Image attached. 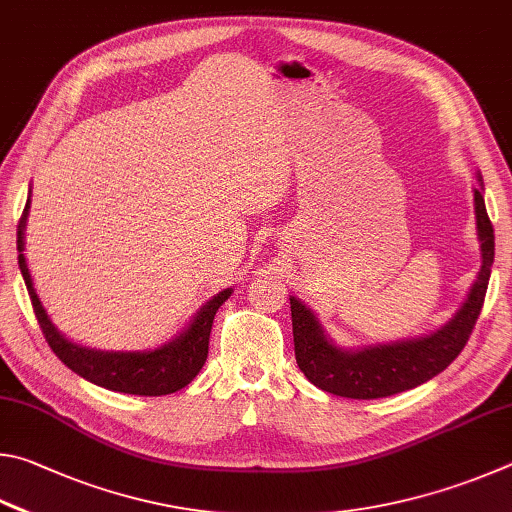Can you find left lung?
Listing matches in <instances>:
<instances>
[{
    "label": "left lung",
    "instance_id": "left-lung-1",
    "mask_svg": "<svg viewBox=\"0 0 512 512\" xmlns=\"http://www.w3.org/2000/svg\"><path fill=\"white\" fill-rule=\"evenodd\" d=\"M474 213L481 240V270L459 312L432 335L344 351L330 342L306 303L290 297L294 355L299 369L315 387L353 400L387 398L432 380L459 357L479 319L495 261V231L483 202L481 175L479 188H474Z\"/></svg>",
    "mask_w": 512,
    "mask_h": 512
}]
</instances>
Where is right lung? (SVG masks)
<instances>
[{
  "mask_svg": "<svg viewBox=\"0 0 512 512\" xmlns=\"http://www.w3.org/2000/svg\"><path fill=\"white\" fill-rule=\"evenodd\" d=\"M29 204L31 197L26 200L20 224H17V251H20L17 263H20V272L24 276L26 290H29L38 324L44 337H47L51 351L60 357V362H65V366L78 373L80 378L94 382L98 387L119 393H132V396H166V393L184 389L186 384L200 373L206 362L213 317L222 303L231 297L233 290H222L220 294H215L213 299L206 301L204 306L197 310V315L182 335H177L173 342L155 348V351H94V348H85L69 342V339L51 324L47 310H44L42 301L38 299V294H35L31 272L29 267H26V258L22 254Z\"/></svg>",
  "mask_w": 512,
  "mask_h": 512,
  "instance_id": "obj_1",
  "label": "right lung"
}]
</instances>
